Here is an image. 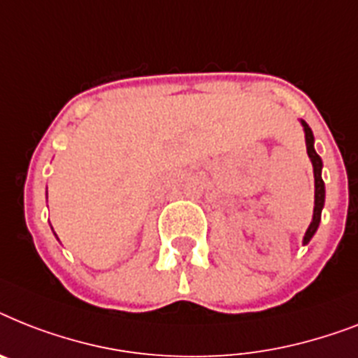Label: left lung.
<instances>
[{
  "label": "left lung",
  "instance_id": "8db88e82",
  "mask_svg": "<svg viewBox=\"0 0 358 358\" xmlns=\"http://www.w3.org/2000/svg\"><path fill=\"white\" fill-rule=\"evenodd\" d=\"M305 130V145H307V154H309L310 162H313V171H315V213H313V220H310L309 228L305 231L303 245H307L313 235L316 234V229L320 226L322 219V209H324L325 202V185L324 180H322V158L316 154L315 150V136H313V130L309 129V124L301 121Z\"/></svg>",
  "mask_w": 358,
  "mask_h": 358
}]
</instances>
